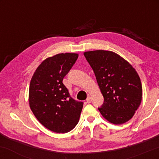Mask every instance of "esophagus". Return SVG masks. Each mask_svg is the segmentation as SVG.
<instances>
[{
	"instance_id": "esophagus-1",
	"label": "esophagus",
	"mask_w": 159,
	"mask_h": 159,
	"mask_svg": "<svg viewBox=\"0 0 159 159\" xmlns=\"http://www.w3.org/2000/svg\"><path fill=\"white\" fill-rule=\"evenodd\" d=\"M91 101H92V98H91L90 96H89L88 97H87V103H90Z\"/></svg>"
}]
</instances>
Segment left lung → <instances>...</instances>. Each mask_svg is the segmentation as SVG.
Returning <instances> with one entry per match:
<instances>
[{
    "mask_svg": "<svg viewBox=\"0 0 159 159\" xmlns=\"http://www.w3.org/2000/svg\"><path fill=\"white\" fill-rule=\"evenodd\" d=\"M104 97L98 111L110 123L120 125L132 118L142 100L139 75L127 61L111 51L84 53Z\"/></svg>",
    "mask_w": 159,
    "mask_h": 159,
    "instance_id": "obj_1",
    "label": "left lung"
}]
</instances>
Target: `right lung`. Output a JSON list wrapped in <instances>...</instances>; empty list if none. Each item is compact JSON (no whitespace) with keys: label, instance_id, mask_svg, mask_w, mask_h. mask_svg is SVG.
Returning <instances> with one entry per match:
<instances>
[{"label":"right lung","instance_id":"add662e5","mask_svg":"<svg viewBox=\"0 0 159 159\" xmlns=\"http://www.w3.org/2000/svg\"><path fill=\"white\" fill-rule=\"evenodd\" d=\"M78 57L75 53H61L46 58L30 80V109L39 123L52 132H69L79 121L83 102L71 97L63 84Z\"/></svg>","mask_w":159,"mask_h":159}]
</instances>
